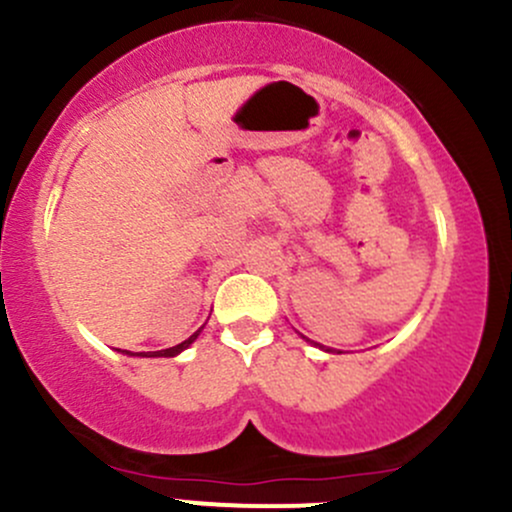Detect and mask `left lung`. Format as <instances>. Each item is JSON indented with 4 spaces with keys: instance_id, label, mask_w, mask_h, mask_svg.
I'll return each mask as SVG.
<instances>
[{
    "instance_id": "8db88e82",
    "label": "left lung",
    "mask_w": 512,
    "mask_h": 512,
    "mask_svg": "<svg viewBox=\"0 0 512 512\" xmlns=\"http://www.w3.org/2000/svg\"><path fill=\"white\" fill-rule=\"evenodd\" d=\"M316 346H319V343H316Z\"/></svg>"
}]
</instances>
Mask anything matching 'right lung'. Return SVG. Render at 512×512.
I'll use <instances>...</instances> for the list:
<instances>
[{
	"label": "right lung",
	"mask_w": 512,
	"mask_h": 512,
	"mask_svg": "<svg viewBox=\"0 0 512 512\" xmlns=\"http://www.w3.org/2000/svg\"><path fill=\"white\" fill-rule=\"evenodd\" d=\"M196 338H198V331H196V333H193V336H191V338H186V341H184V343H179V346H174V348H166V351H154V353H144V355H147V358H171V355L181 353V351H184V348H188V346H191V343H193V341H196ZM122 353H129V351H122ZM129 355H132V353H129Z\"/></svg>",
	"instance_id": "right-lung-1"
}]
</instances>
